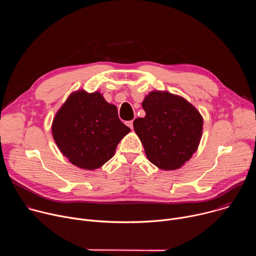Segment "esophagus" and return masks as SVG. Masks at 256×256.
Wrapping results in <instances>:
<instances>
[{"instance_id": "esophagus-1", "label": "esophagus", "mask_w": 256, "mask_h": 256, "mask_svg": "<svg viewBox=\"0 0 256 256\" xmlns=\"http://www.w3.org/2000/svg\"><path fill=\"white\" fill-rule=\"evenodd\" d=\"M134 124V120H128V122H126V124L130 130L134 128V124Z\"/></svg>"}]
</instances>
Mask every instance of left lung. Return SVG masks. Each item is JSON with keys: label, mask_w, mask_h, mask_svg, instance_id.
Segmentation results:
<instances>
[{"label": "left lung", "mask_w": 256, "mask_h": 256, "mask_svg": "<svg viewBox=\"0 0 256 256\" xmlns=\"http://www.w3.org/2000/svg\"><path fill=\"white\" fill-rule=\"evenodd\" d=\"M142 106L144 118L134 120L144 153L162 170H176L196 152L202 138L204 120L186 98L167 91H152Z\"/></svg>", "instance_id": "8db88e82"}]
</instances>
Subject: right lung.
<instances>
[{
    "label": "right lung",
    "instance_id": "1",
    "mask_svg": "<svg viewBox=\"0 0 256 256\" xmlns=\"http://www.w3.org/2000/svg\"><path fill=\"white\" fill-rule=\"evenodd\" d=\"M130 132L116 105L99 92L77 90L70 94L56 114L52 132L58 148L68 161L95 170L110 160L122 138Z\"/></svg>",
    "mask_w": 256,
    "mask_h": 256
}]
</instances>
